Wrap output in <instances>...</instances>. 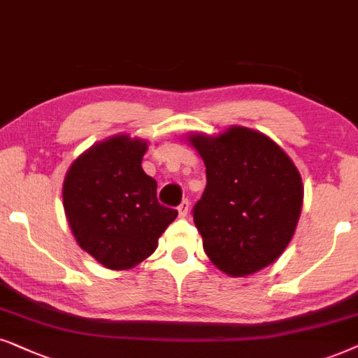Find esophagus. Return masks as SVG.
Instances as JSON below:
<instances>
[{"mask_svg": "<svg viewBox=\"0 0 358 358\" xmlns=\"http://www.w3.org/2000/svg\"><path fill=\"white\" fill-rule=\"evenodd\" d=\"M189 211V201L188 199H183L182 204L178 206V213H180V217H185Z\"/></svg>", "mask_w": 358, "mask_h": 358, "instance_id": "obj_1", "label": "esophagus"}]
</instances>
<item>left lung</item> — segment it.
Wrapping results in <instances>:
<instances>
[{
  "instance_id": "8db88e82",
  "label": "left lung",
  "mask_w": 358,
  "mask_h": 358,
  "mask_svg": "<svg viewBox=\"0 0 358 358\" xmlns=\"http://www.w3.org/2000/svg\"><path fill=\"white\" fill-rule=\"evenodd\" d=\"M188 142L206 165V188L193 221L209 260L232 276L273 264L296 229L301 175L282 147L259 131L232 126Z\"/></svg>"
}]
</instances>
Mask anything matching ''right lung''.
Returning <instances> with one entry per match:
<instances>
[{
  "instance_id": "1",
  "label": "right lung",
  "mask_w": 358,
  "mask_h": 358,
  "mask_svg": "<svg viewBox=\"0 0 358 358\" xmlns=\"http://www.w3.org/2000/svg\"><path fill=\"white\" fill-rule=\"evenodd\" d=\"M147 142L114 136L90 147L64 180V209L76 242L111 270L152 255L178 216L157 201V182L142 170Z\"/></svg>"
}]
</instances>
